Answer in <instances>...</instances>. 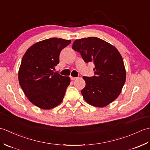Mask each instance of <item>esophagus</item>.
<instances>
[{
    "mask_svg": "<svg viewBox=\"0 0 150 150\" xmlns=\"http://www.w3.org/2000/svg\"><path fill=\"white\" fill-rule=\"evenodd\" d=\"M70 79H71V81H74L75 79H77V77H70Z\"/></svg>",
    "mask_w": 150,
    "mask_h": 150,
    "instance_id": "1",
    "label": "esophagus"
}]
</instances>
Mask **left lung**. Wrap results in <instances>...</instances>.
<instances>
[{"label":"left lung","mask_w":150,"mask_h":150,"mask_svg":"<svg viewBox=\"0 0 150 150\" xmlns=\"http://www.w3.org/2000/svg\"><path fill=\"white\" fill-rule=\"evenodd\" d=\"M72 48L81 53L85 62L94 64L95 75L85 77L81 93L92 106L104 107L119 97L126 81L122 57L116 47L97 37L75 40Z\"/></svg>","instance_id":"8db88e82"}]
</instances>
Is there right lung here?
Returning <instances> with one entry per match:
<instances>
[{
    "mask_svg": "<svg viewBox=\"0 0 150 150\" xmlns=\"http://www.w3.org/2000/svg\"><path fill=\"white\" fill-rule=\"evenodd\" d=\"M70 43V40L50 38L33 44L22 57L19 84L31 103L41 109H52L63 100L70 79L53 70L60 52Z\"/></svg>",
    "mask_w": 150,
    "mask_h": 150,
    "instance_id": "right-lung-1",
    "label": "right lung"
}]
</instances>
